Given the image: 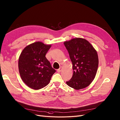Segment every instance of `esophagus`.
<instances>
[{
  "mask_svg": "<svg viewBox=\"0 0 120 120\" xmlns=\"http://www.w3.org/2000/svg\"><path fill=\"white\" fill-rule=\"evenodd\" d=\"M62 68L60 67L59 69H58V70H57V72H61L62 71Z\"/></svg>",
  "mask_w": 120,
  "mask_h": 120,
  "instance_id": "esophagus-1",
  "label": "esophagus"
}]
</instances>
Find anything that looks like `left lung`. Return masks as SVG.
<instances>
[{
  "label": "left lung",
  "mask_w": 120,
  "mask_h": 120,
  "mask_svg": "<svg viewBox=\"0 0 120 120\" xmlns=\"http://www.w3.org/2000/svg\"><path fill=\"white\" fill-rule=\"evenodd\" d=\"M72 62L73 75L67 84L75 90L89 86L94 79L98 65L97 52L86 40L76 38L64 43Z\"/></svg>",
  "instance_id": "obj_1"
}]
</instances>
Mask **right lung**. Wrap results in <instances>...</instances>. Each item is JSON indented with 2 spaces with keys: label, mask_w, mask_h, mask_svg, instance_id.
Instances as JSON below:
<instances>
[{
  "label": "right lung",
  "mask_w": 120,
  "mask_h": 120,
  "mask_svg": "<svg viewBox=\"0 0 120 120\" xmlns=\"http://www.w3.org/2000/svg\"><path fill=\"white\" fill-rule=\"evenodd\" d=\"M51 45L41 41L31 44L23 49L19 59V72L22 81L34 90L47 85L56 72L45 55Z\"/></svg>",
  "instance_id": "add662e5"
}]
</instances>
